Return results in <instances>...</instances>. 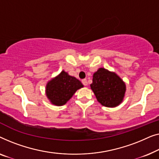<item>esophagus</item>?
Instances as JSON below:
<instances>
[{"mask_svg":"<svg viewBox=\"0 0 159 159\" xmlns=\"http://www.w3.org/2000/svg\"><path fill=\"white\" fill-rule=\"evenodd\" d=\"M82 84L84 85V86H87L88 85V82H87L86 79H83L82 80Z\"/></svg>","mask_w":159,"mask_h":159,"instance_id":"esophagus-1","label":"esophagus"}]
</instances>
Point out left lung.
Returning a JSON list of instances; mask_svg holds the SVG:
<instances>
[{"mask_svg":"<svg viewBox=\"0 0 159 159\" xmlns=\"http://www.w3.org/2000/svg\"><path fill=\"white\" fill-rule=\"evenodd\" d=\"M91 89L102 106L116 107L123 101L126 85L115 72L100 68L93 75Z\"/></svg>","mask_w":159,"mask_h":159,"instance_id":"1","label":"left lung"}]
</instances>
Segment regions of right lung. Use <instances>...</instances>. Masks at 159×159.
<instances>
[{
	"label": "right lung",
	"instance_id": "obj_1",
	"mask_svg": "<svg viewBox=\"0 0 159 159\" xmlns=\"http://www.w3.org/2000/svg\"><path fill=\"white\" fill-rule=\"evenodd\" d=\"M84 87L79 79L62 70L47 83L45 93L49 101L55 106H62L69 101L75 91Z\"/></svg>",
	"mask_w": 159,
	"mask_h": 159
}]
</instances>
